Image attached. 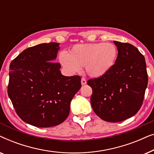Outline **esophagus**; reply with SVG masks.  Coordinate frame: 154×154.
<instances>
[{
	"instance_id": "1",
	"label": "esophagus",
	"mask_w": 154,
	"mask_h": 154,
	"mask_svg": "<svg viewBox=\"0 0 154 154\" xmlns=\"http://www.w3.org/2000/svg\"><path fill=\"white\" fill-rule=\"evenodd\" d=\"M86 83H87V81H86L85 79H84V78H82V79H81V84H82V85H85Z\"/></svg>"
}]
</instances>
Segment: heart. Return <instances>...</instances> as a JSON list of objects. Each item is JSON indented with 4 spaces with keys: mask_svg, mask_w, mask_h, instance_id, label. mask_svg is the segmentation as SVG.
<instances>
[{
    "mask_svg": "<svg viewBox=\"0 0 154 154\" xmlns=\"http://www.w3.org/2000/svg\"><path fill=\"white\" fill-rule=\"evenodd\" d=\"M118 50L111 43H85L73 46L68 53L61 52L59 61L67 72L73 74L84 66L90 76L106 74L115 64Z\"/></svg>",
    "mask_w": 154,
    "mask_h": 154,
    "instance_id": "b5f03b06",
    "label": "heart"
}]
</instances>
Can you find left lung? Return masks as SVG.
<instances>
[{
  "label": "left lung",
  "instance_id": "1",
  "mask_svg": "<svg viewBox=\"0 0 154 154\" xmlns=\"http://www.w3.org/2000/svg\"><path fill=\"white\" fill-rule=\"evenodd\" d=\"M118 57L111 69L102 76L89 79L90 102L94 113L107 122L117 123L136 114L142 106L148 84L144 57L128 43L113 41Z\"/></svg>",
  "mask_w": 154,
  "mask_h": 154
}]
</instances>
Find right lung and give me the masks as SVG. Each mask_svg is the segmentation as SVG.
I'll list each match as a JSON object with an SVG mask.
<instances>
[{"mask_svg":"<svg viewBox=\"0 0 154 154\" xmlns=\"http://www.w3.org/2000/svg\"><path fill=\"white\" fill-rule=\"evenodd\" d=\"M59 45L42 43L27 48L10 65L8 96L19 117L35 127L63 123L81 87L79 75L64 76L60 63L54 62Z\"/></svg>","mask_w":154,"mask_h":154,"instance_id":"add662e5","label":"right lung"}]
</instances>
